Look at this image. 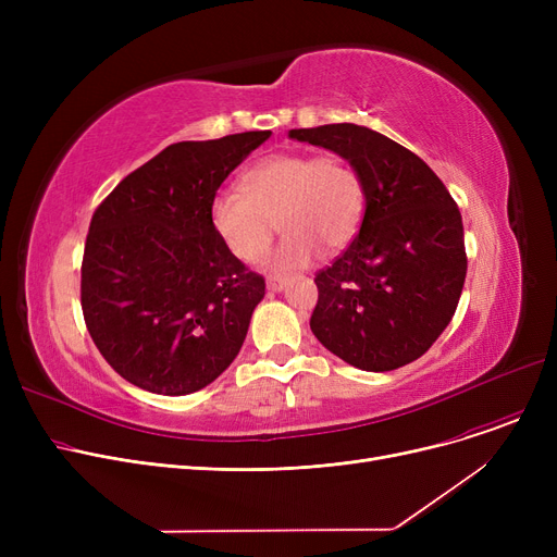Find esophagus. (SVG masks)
<instances>
[{
	"label": "esophagus",
	"instance_id": "34e87169",
	"mask_svg": "<svg viewBox=\"0 0 557 557\" xmlns=\"http://www.w3.org/2000/svg\"><path fill=\"white\" fill-rule=\"evenodd\" d=\"M267 288L273 290V294H280V290L286 288V280L284 277H269L267 280Z\"/></svg>",
	"mask_w": 557,
	"mask_h": 557
}]
</instances>
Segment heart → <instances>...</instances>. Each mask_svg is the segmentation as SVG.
Segmentation results:
<instances>
[{"mask_svg":"<svg viewBox=\"0 0 557 557\" xmlns=\"http://www.w3.org/2000/svg\"><path fill=\"white\" fill-rule=\"evenodd\" d=\"M366 210L363 183L338 156L275 153L250 166L242 194H219L210 221L223 246L246 263L269 255L275 234L288 232L273 269H305L320 250L336 252L355 239Z\"/></svg>","mask_w":557,"mask_h":557,"instance_id":"obj_1","label":"heart"}]
</instances>
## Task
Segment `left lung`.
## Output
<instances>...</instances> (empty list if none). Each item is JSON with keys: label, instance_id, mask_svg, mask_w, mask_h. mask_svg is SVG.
<instances>
[{"label": "left lung", "instance_id": "8db88e82", "mask_svg": "<svg viewBox=\"0 0 557 557\" xmlns=\"http://www.w3.org/2000/svg\"><path fill=\"white\" fill-rule=\"evenodd\" d=\"M355 166L366 191L361 230L315 275L311 332L366 372L420 359L451 323L467 257L458 205L416 153L357 124L288 131Z\"/></svg>", "mask_w": 557, "mask_h": 557}]
</instances>
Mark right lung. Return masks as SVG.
I'll return each instance as SVG.
<instances>
[{
    "mask_svg": "<svg viewBox=\"0 0 557 557\" xmlns=\"http://www.w3.org/2000/svg\"><path fill=\"white\" fill-rule=\"evenodd\" d=\"M269 137L250 131L171 144L97 208L81 307L99 352L133 386L189 395L239 355L267 284L223 246L210 205Z\"/></svg>",
    "mask_w": 557,
    "mask_h": 557,
    "instance_id": "1",
    "label": "right lung"
}]
</instances>
